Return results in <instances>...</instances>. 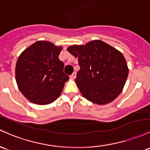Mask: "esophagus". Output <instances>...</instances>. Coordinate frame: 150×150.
I'll return each mask as SVG.
<instances>
[{"label": "esophagus", "instance_id": "34e87169", "mask_svg": "<svg viewBox=\"0 0 150 150\" xmlns=\"http://www.w3.org/2000/svg\"><path fill=\"white\" fill-rule=\"evenodd\" d=\"M70 78L71 79H74L76 78V72H74V73L71 75Z\"/></svg>", "mask_w": 150, "mask_h": 150}]
</instances>
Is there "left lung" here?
<instances>
[{"label": "left lung", "instance_id": "1", "mask_svg": "<svg viewBox=\"0 0 150 150\" xmlns=\"http://www.w3.org/2000/svg\"><path fill=\"white\" fill-rule=\"evenodd\" d=\"M67 51L78 58L80 70L75 81L85 98L105 105L120 95L129 73L120 51L99 40L84 45H72Z\"/></svg>", "mask_w": 150, "mask_h": 150}]
</instances>
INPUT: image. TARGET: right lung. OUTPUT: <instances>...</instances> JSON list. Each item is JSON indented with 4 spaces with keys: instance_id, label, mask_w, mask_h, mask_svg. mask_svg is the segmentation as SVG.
<instances>
[{
    "instance_id": "add662e5",
    "label": "right lung",
    "mask_w": 150,
    "mask_h": 150,
    "mask_svg": "<svg viewBox=\"0 0 150 150\" xmlns=\"http://www.w3.org/2000/svg\"><path fill=\"white\" fill-rule=\"evenodd\" d=\"M62 46L38 41L21 54L16 66L18 88L28 100L38 105L50 104L59 96L69 76L59 59Z\"/></svg>"
}]
</instances>
